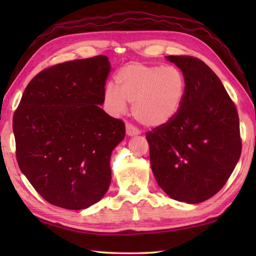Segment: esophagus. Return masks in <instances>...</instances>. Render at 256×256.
Masks as SVG:
<instances>
[{"label": "esophagus", "instance_id": "1", "mask_svg": "<svg viewBox=\"0 0 256 256\" xmlns=\"http://www.w3.org/2000/svg\"><path fill=\"white\" fill-rule=\"evenodd\" d=\"M126 134L128 136H138V134H140V131H138V130L136 128V126H133L132 124H126Z\"/></svg>", "mask_w": 256, "mask_h": 256}]
</instances>
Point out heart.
<instances>
[{
	"mask_svg": "<svg viewBox=\"0 0 256 256\" xmlns=\"http://www.w3.org/2000/svg\"><path fill=\"white\" fill-rule=\"evenodd\" d=\"M118 88L107 84L104 106L120 116L132 104V112L146 126H162L178 114L186 94V81L178 68L144 63H128L116 73Z\"/></svg>",
	"mask_w": 256,
	"mask_h": 256,
	"instance_id": "1",
	"label": "heart"
}]
</instances>
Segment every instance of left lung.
<instances>
[{
    "mask_svg": "<svg viewBox=\"0 0 256 256\" xmlns=\"http://www.w3.org/2000/svg\"><path fill=\"white\" fill-rule=\"evenodd\" d=\"M180 68L186 94L170 123L146 132L151 170L174 200L196 204L218 193L235 170L242 140L235 104L204 62L166 56Z\"/></svg>",
    "mask_w": 256,
    "mask_h": 256,
    "instance_id": "8db88e82",
    "label": "left lung"
}]
</instances>
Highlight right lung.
I'll return each mask as SVG.
<instances>
[{
  "instance_id": "add662e5",
  "label": "right lung",
  "mask_w": 256,
  "mask_h": 256,
  "mask_svg": "<svg viewBox=\"0 0 256 256\" xmlns=\"http://www.w3.org/2000/svg\"><path fill=\"white\" fill-rule=\"evenodd\" d=\"M110 71L104 55L45 68L14 112L18 164L50 204L86 209L110 188L112 151L125 136L123 120L99 107Z\"/></svg>"
}]
</instances>
